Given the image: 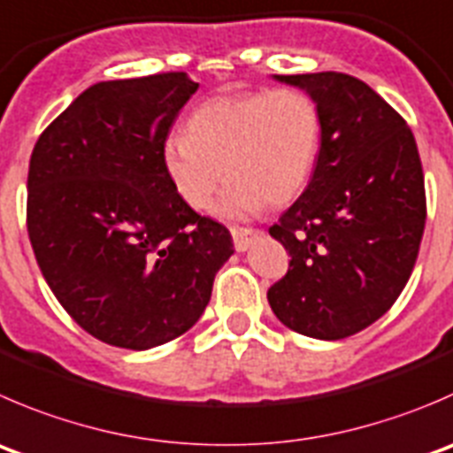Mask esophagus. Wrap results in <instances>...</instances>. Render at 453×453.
<instances>
[{
  "label": "esophagus",
  "mask_w": 453,
  "mask_h": 453,
  "mask_svg": "<svg viewBox=\"0 0 453 453\" xmlns=\"http://www.w3.org/2000/svg\"><path fill=\"white\" fill-rule=\"evenodd\" d=\"M230 232H232V239H234V248L239 250V252H245V250L252 245V241L258 236V230H254V227L232 226Z\"/></svg>",
  "instance_id": "34e87169"
}]
</instances>
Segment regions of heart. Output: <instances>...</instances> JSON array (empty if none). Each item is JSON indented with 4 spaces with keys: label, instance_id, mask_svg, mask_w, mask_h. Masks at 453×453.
<instances>
[{
    "label": "heart",
    "instance_id": "obj_1",
    "mask_svg": "<svg viewBox=\"0 0 453 453\" xmlns=\"http://www.w3.org/2000/svg\"><path fill=\"white\" fill-rule=\"evenodd\" d=\"M320 112L298 88L217 96L190 115L186 137L164 143V168L190 208L203 210L226 177L232 179L214 212L254 214L263 203L296 199L314 174L320 152Z\"/></svg>",
    "mask_w": 453,
    "mask_h": 453
}]
</instances>
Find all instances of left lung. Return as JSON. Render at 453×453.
<instances>
[{
  "instance_id": "8db88e82",
  "label": "left lung",
  "mask_w": 453,
  "mask_h": 453,
  "mask_svg": "<svg viewBox=\"0 0 453 453\" xmlns=\"http://www.w3.org/2000/svg\"><path fill=\"white\" fill-rule=\"evenodd\" d=\"M320 112V152L305 192L270 234L292 261L267 289L276 319L320 341L379 320L410 280L427 201L407 121L365 81L343 73L274 74Z\"/></svg>"
}]
</instances>
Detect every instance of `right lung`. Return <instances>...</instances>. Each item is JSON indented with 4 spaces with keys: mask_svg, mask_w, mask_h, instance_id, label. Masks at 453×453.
<instances>
[{
    "mask_svg": "<svg viewBox=\"0 0 453 453\" xmlns=\"http://www.w3.org/2000/svg\"><path fill=\"white\" fill-rule=\"evenodd\" d=\"M199 83L186 73L99 81L39 134L26 226L48 288L88 334L150 349L203 314L234 245L164 168V143Z\"/></svg>",
    "mask_w": 453,
    "mask_h": 453,
    "instance_id": "add662e5",
    "label": "right lung"
}]
</instances>
